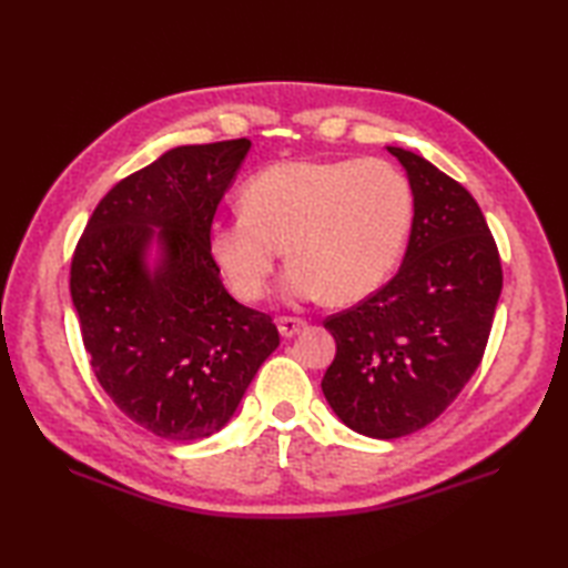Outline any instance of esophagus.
<instances>
[{
  "instance_id": "esophagus-1",
  "label": "esophagus",
  "mask_w": 568,
  "mask_h": 568,
  "mask_svg": "<svg viewBox=\"0 0 568 568\" xmlns=\"http://www.w3.org/2000/svg\"><path fill=\"white\" fill-rule=\"evenodd\" d=\"M305 320H300V317H281L277 320V332H281L283 336H295L300 329L305 327Z\"/></svg>"
}]
</instances>
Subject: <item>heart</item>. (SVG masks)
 I'll use <instances>...</instances> for the list:
<instances>
[{
  "label": "heart",
  "mask_w": 568,
  "mask_h": 568,
  "mask_svg": "<svg viewBox=\"0 0 568 568\" xmlns=\"http://www.w3.org/2000/svg\"><path fill=\"white\" fill-rule=\"evenodd\" d=\"M241 214L210 232V253L239 300L268 291L281 246L287 300L352 305L388 281L413 224V190L378 159L281 161L241 187Z\"/></svg>",
  "instance_id": "1"
}]
</instances>
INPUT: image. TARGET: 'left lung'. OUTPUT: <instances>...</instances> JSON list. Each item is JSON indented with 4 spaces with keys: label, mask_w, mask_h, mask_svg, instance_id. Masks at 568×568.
I'll use <instances>...</instances> for the list:
<instances>
[{
    "label": "left lung",
    "mask_w": 568,
    "mask_h": 568,
    "mask_svg": "<svg viewBox=\"0 0 568 568\" xmlns=\"http://www.w3.org/2000/svg\"><path fill=\"white\" fill-rule=\"evenodd\" d=\"M413 187L400 271L324 320L336 356L322 393L346 427L395 439L437 419L484 358L503 291L496 239L478 202L422 155L388 146Z\"/></svg>",
    "instance_id": "8db88e82"
}]
</instances>
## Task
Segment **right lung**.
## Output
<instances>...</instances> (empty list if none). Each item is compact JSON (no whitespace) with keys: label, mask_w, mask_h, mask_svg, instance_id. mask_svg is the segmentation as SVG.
Returning a JSON list of instances; mask_svg holds the SVG:
<instances>
[{"label":"right lung","mask_w":568,"mask_h":568,"mask_svg":"<svg viewBox=\"0 0 568 568\" xmlns=\"http://www.w3.org/2000/svg\"><path fill=\"white\" fill-rule=\"evenodd\" d=\"M248 149L234 139L163 153L106 192L72 253L70 295L94 376L155 437L220 432L281 344L271 315L226 293L210 253L214 212ZM151 240L162 248L153 272Z\"/></svg>","instance_id":"add662e5"}]
</instances>
